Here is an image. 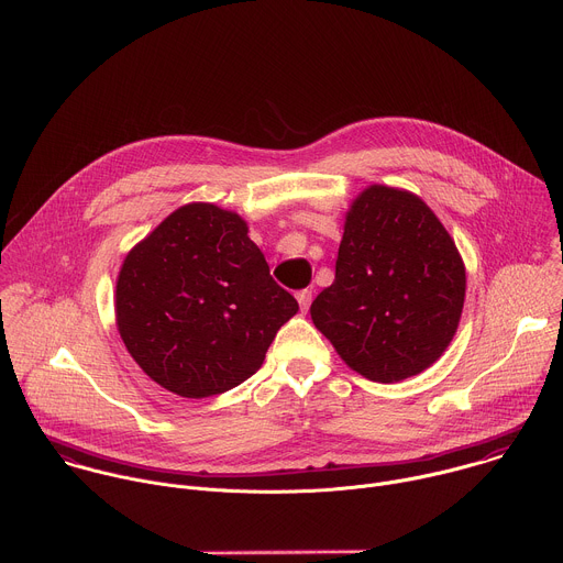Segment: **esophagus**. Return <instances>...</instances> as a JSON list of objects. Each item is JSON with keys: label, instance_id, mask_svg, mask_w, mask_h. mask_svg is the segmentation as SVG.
Segmentation results:
<instances>
[{"label": "esophagus", "instance_id": "obj_1", "mask_svg": "<svg viewBox=\"0 0 563 563\" xmlns=\"http://www.w3.org/2000/svg\"><path fill=\"white\" fill-rule=\"evenodd\" d=\"M297 301H299V306H301V310H308V306H310V301H312V290H299L297 292Z\"/></svg>", "mask_w": 563, "mask_h": 563}]
</instances>
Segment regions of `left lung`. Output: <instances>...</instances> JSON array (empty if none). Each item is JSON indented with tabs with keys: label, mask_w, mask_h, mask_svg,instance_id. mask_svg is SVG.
Instances as JSON below:
<instances>
[{
	"label": "left lung",
	"mask_w": 563,
	"mask_h": 563,
	"mask_svg": "<svg viewBox=\"0 0 563 563\" xmlns=\"http://www.w3.org/2000/svg\"><path fill=\"white\" fill-rule=\"evenodd\" d=\"M464 295V262L434 212L412 192L371 186L346 217L334 282L310 317L353 371L393 384L439 360Z\"/></svg>",
	"instance_id": "1"
}]
</instances>
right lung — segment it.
<instances>
[{"label":"right lung","instance_id":"1","mask_svg":"<svg viewBox=\"0 0 563 563\" xmlns=\"http://www.w3.org/2000/svg\"><path fill=\"white\" fill-rule=\"evenodd\" d=\"M115 310L142 371L201 399L255 375L299 303L271 277L240 214L188 203L129 253Z\"/></svg>","mask_w":563,"mask_h":563}]
</instances>
